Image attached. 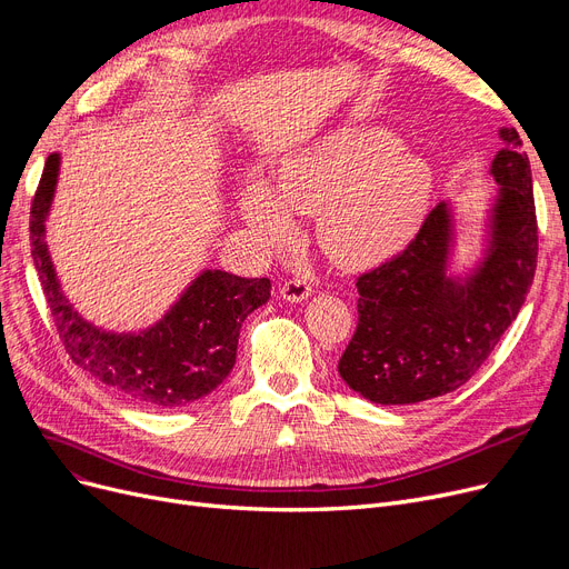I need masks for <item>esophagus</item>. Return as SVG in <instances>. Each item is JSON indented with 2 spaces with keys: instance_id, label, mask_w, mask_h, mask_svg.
<instances>
[{
  "instance_id": "34e87169",
  "label": "esophagus",
  "mask_w": 569,
  "mask_h": 569,
  "mask_svg": "<svg viewBox=\"0 0 569 569\" xmlns=\"http://www.w3.org/2000/svg\"><path fill=\"white\" fill-rule=\"evenodd\" d=\"M281 295L288 302H302L311 295V283L305 277H292L281 286Z\"/></svg>"
}]
</instances>
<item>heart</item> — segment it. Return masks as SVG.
I'll return each mask as SVG.
<instances>
[{"label":"heart","mask_w":569,"mask_h":569,"mask_svg":"<svg viewBox=\"0 0 569 569\" xmlns=\"http://www.w3.org/2000/svg\"><path fill=\"white\" fill-rule=\"evenodd\" d=\"M433 189L431 166L385 127H346L277 170L274 191L242 189V214L267 244L290 234L297 212H316V239L341 267H369L399 251L420 228Z\"/></svg>","instance_id":"b5f03b06"}]
</instances>
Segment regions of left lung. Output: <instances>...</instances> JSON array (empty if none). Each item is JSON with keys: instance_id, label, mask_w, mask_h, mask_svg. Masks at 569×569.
<instances>
[{"instance_id": "left-lung-1", "label": "left lung", "mask_w": 569, "mask_h": 569, "mask_svg": "<svg viewBox=\"0 0 569 569\" xmlns=\"http://www.w3.org/2000/svg\"><path fill=\"white\" fill-rule=\"evenodd\" d=\"M500 138L491 163L500 187L491 244L475 274L466 281L445 274L452 212L440 202L401 253L357 277V330L339 373L373 403L455 392L487 362L526 302L537 267L532 174L517 129H500Z\"/></svg>"}]
</instances>
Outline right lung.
Wrapping results in <instances>:
<instances>
[{
    "label": "right lung",
    "instance_id": "add662e5",
    "mask_svg": "<svg viewBox=\"0 0 569 569\" xmlns=\"http://www.w3.org/2000/svg\"><path fill=\"white\" fill-rule=\"evenodd\" d=\"M57 172L59 154H50L29 212V237L46 302L71 360L110 390L147 408H179L214 392L234 367L244 318L269 300L272 283L204 269L149 330L138 335L99 330L69 305L46 247Z\"/></svg>",
    "mask_w": 569,
    "mask_h": 569
}]
</instances>
